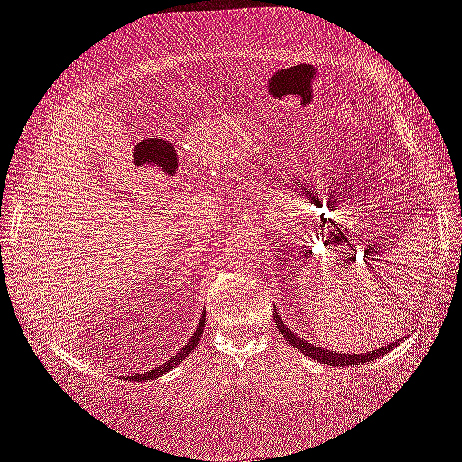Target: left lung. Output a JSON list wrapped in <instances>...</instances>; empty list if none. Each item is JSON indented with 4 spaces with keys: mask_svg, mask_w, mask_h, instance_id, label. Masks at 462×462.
Returning <instances> with one entry per match:
<instances>
[{
    "mask_svg": "<svg viewBox=\"0 0 462 462\" xmlns=\"http://www.w3.org/2000/svg\"><path fill=\"white\" fill-rule=\"evenodd\" d=\"M273 318H276V327H278V333H281L282 337L287 339L289 346L298 348V351H302L305 355H309L311 359H316V362L324 364V366H353V364H359V362H373V359L382 357V355H386L390 348L394 346V344H388V346L383 348H377V351H368V353H342V351H328V348H322V346H316V344H311L309 339L300 337V333H293L289 331L287 324L281 322V318H278V313H273Z\"/></svg>",
    "mask_w": 462,
    "mask_h": 462,
    "instance_id": "obj_1",
    "label": "left lung"
}]
</instances>
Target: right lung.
I'll return each instance as SVG.
<instances>
[{"instance_id":"add662e5","label":"right lung","mask_w":462,"mask_h":462,"mask_svg":"<svg viewBox=\"0 0 462 462\" xmlns=\"http://www.w3.org/2000/svg\"><path fill=\"white\" fill-rule=\"evenodd\" d=\"M201 333H204V320L199 322V327H197V331L192 333V336H190L189 344H186V346L181 348V351H177V353L173 355V357H169V362H164V364H162L160 368H153V371H146V373H142V374H134V377H129V379H131V382H146V379H155L157 374H164L166 371H171V368L177 366V364H180V362H184V359L189 357L192 348H195V346H199Z\"/></svg>"}]
</instances>
